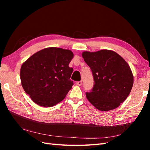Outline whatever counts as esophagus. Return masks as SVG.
<instances>
[{
    "label": "esophagus",
    "instance_id": "esophagus-1",
    "mask_svg": "<svg viewBox=\"0 0 150 150\" xmlns=\"http://www.w3.org/2000/svg\"><path fill=\"white\" fill-rule=\"evenodd\" d=\"M76 84L78 86H81L82 85V81H77Z\"/></svg>",
    "mask_w": 150,
    "mask_h": 150
}]
</instances>
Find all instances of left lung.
I'll return each mask as SVG.
<instances>
[{
  "label": "left lung",
  "mask_w": 150,
  "mask_h": 150,
  "mask_svg": "<svg viewBox=\"0 0 150 150\" xmlns=\"http://www.w3.org/2000/svg\"><path fill=\"white\" fill-rule=\"evenodd\" d=\"M82 56L92 71L94 86L86 93L88 101L98 110L110 111L125 101L133 84V76L123 58L110 50L84 52Z\"/></svg>",
  "instance_id": "1"
}]
</instances>
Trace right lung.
Returning a JSON list of instances; mask_svg holds the SVG:
<instances>
[{
    "label": "right lung",
    "mask_w": 150,
    "mask_h": 150,
    "mask_svg": "<svg viewBox=\"0 0 150 150\" xmlns=\"http://www.w3.org/2000/svg\"><path fill=\"white\" fill-rule=\"evenodd\" d=\"M74 54L70 50L48 47L35 53L21 68L25 92L38 105L51 107L64 99L73 85V68L69 66Z\"/></svg>",
    "instance_id": "1"
}]
</instances>
